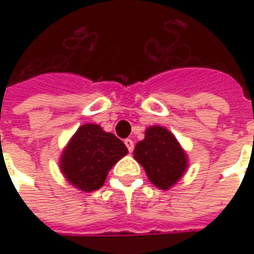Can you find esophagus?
Instances as JSON below:
<instances>
[{
    "mask_svg": "<svg viewBox=\"0 0 254 254\" xmlns=\"http://www.w3.org/2000/svg\"><path fill=\"white\" fill-rule=\"evenodd\" d=\"M125 145H127V148L129 152H132L133 148H134V143H133V140H130V138H127V140H125Z\"/></svg>",
    "mask_w": 254,
    "mask_h": 254,
    "instance_id": "1",
    "label": "esophagus"
}]
</instances>
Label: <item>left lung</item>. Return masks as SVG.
Listing matches in <instances>:
<instances>
[{
	"label": "left lung",
	"mask_w": 254,
	"mask_h": 254,
	"mask_svg": "<svg viewBox=\"0 0 254 254\" xmlns=\"http://www.w3.org/2000/svg\"><path fill=\"white\" fill-rule=\"evenodd\" d=\"M134 158L148 176L149 181L159 189H169L187 169V155L174 134L162 127L145 130V137L136 144Z\"/></svg>",
	"instance_id": "8db88e82"
}]
</instances>
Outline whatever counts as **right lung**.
I'll list each match as a JSON object with an SVG mask.
<instances>
[{"label":"right lung","mask_w":254,"mask_h":254,"mask_svg":"<svg viewBox=\"0 0 254 254\" xmlns=\"http://www.w3.org/2000/svg\"><path fill=\"white\" fill-rule=\"evenodd\" d=\"M127 148L113 133L87 124L77 129L61 158V170L72 185L84 191L99 189L107 173Z\"/></svg>","instance_id":"obj_1"}]
</instances>
